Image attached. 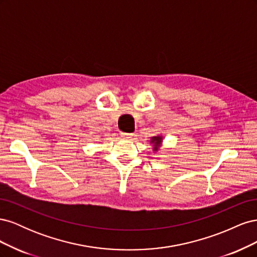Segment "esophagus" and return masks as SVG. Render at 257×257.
Listing matches in <instances>:
<instances>
[{"mask_svg": "<svg viewBox=\"0 0 257 257\" xmlns=\"http://www.w3.org/2000/svg\"><path fill=\"white\" fill-rule=\"evenodd\" d=\"M133 136H134V134H132V133H121V137L123 139H131Z\"/></svg>", "mask_w": 257, "mask_h": 257, "instance_id": "1", "label": "esophagus"}]
</instances>
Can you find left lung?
<instances>
[{
  "label": "left lung",
  "mask_w": 257,
  "mask_h": 257,
  "mask_svg": "<svg viewBox=\"0 0 257 257\" xmlns=\"http://www.w3.org/2000/svg\"><path fill=\"white\" fill-rule=\"evenodd\" d=\"M163 141V137L162 136H154L151 138V144H153V151H158L159 148L161 146V143Z\"/></svg>",
  "instance_id": "1"
}]
</instances>
